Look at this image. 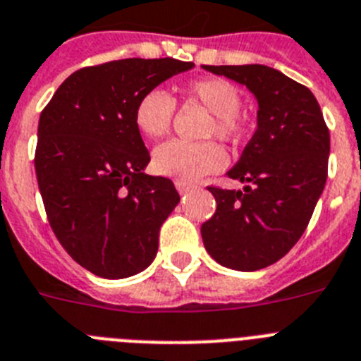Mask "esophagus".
<instances>
[{
    "instance_id": "obj_1",
    "label": "esophagus",
    "mask_w": 361,
    "mask_h": 361,
    "mask_svg": "<svg viewBox=\"0 0 361 361\" xmlns=\"http://www.w3.org/2000/svg\"><path fill=\"white\" fill-rule=\"evenodd\" d=\"M192 187L195 185H190V183H187V181L176 180V189H178V192H180V195H185V192H189Z\"/></svg>"
}]
</instances>
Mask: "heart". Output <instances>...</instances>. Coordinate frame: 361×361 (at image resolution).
<instances>
[{"instance_id":"heart-1","label":"heart","mask_w":361,"mask_h":361,"mask_svg":"<svg viewBox=\"0 0 361 361\" xmlns=\"http://www.w3.org/2000/svg\"><path fill=\"white\" fill-rule=\"evenodd\" d=\"M190 101L211 111L202 137H218L226 145H238L246 134L242 119V93L226 78H202L185 90ZM176 102L161 87L147 90L134 108L135 128L148 139H161L171 132ZM157 174L171 176L183 181L198 180L202 176L220 171L226 165V154L216 141L183 143L169 141L156 148L152 157Z\"/></svg>"}]
</instances>
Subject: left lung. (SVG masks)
Masks as SVG:
<instances>
[{
    "instance_id": "1",
    "label": "left lung",
    "mask_w": 361,
    "mask_h": 361,
    "mask_svg": "<svg viewBox=\"0 0 361 361\" xmlns=\"http://www.w3.org/2000/svg\"><path fill=\"white\" fill-rule=\"evenodd\" d=\"M204 68L247 86L259 102V126L227 172L247 185H209L216 211L202 224L204 246L216 262L255 271L286 255L307 229L329 174V128L310 90L277 69Z\"/></svg>"
}]
</instances>
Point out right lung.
Listing matches in <instances>:
<instances>
[{"label": "right lung", "mask_w": 361, "mask_h": 361, "mask_svg": "<svg viewBox=\"0 0 361 361\" xmlns=\"http://www.w3.org/2000/svg\"><path fill=\"white\" fill-rule=\"evenodd\" d=\"M176 59H124L69 75L40 114L36 180L51 229L82 268L104 279L143 271L159 227L180 202L174 183L143 169L134 123L147 90L187 71Z\"/></svg>", "instance_id": "1"}]
</instances>
